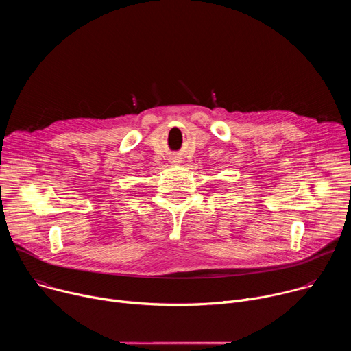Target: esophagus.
<instances>
[{
  "label": "esophagus",
  "instance_id": "34e87169",
  "mask_svg": "<svg viewBox=\"0 0 351 351\" xmlns=\"http://www.w3.org/2000/svg\"><path fill=\"white\" fill-rule=\"evenodd\" d=\"M176 162H178V161H176Z\"/></svg>",
  "mask_w": 351,
  "mask_h": 351
}]
</instances>
